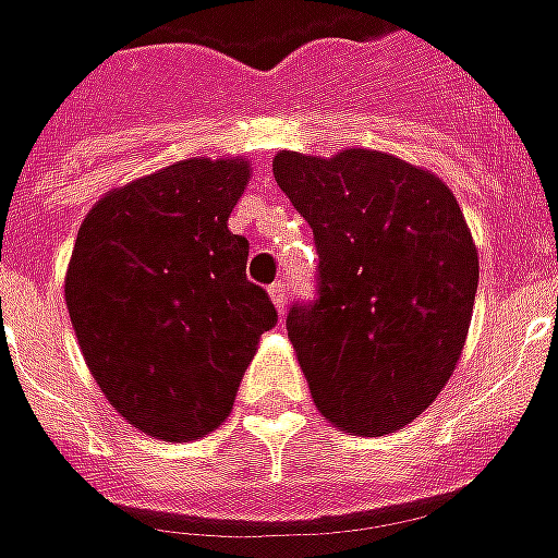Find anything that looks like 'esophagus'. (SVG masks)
<instances>
[{
	"label": "esophagus",
	"mask_w": 558,
	"mask_h": 558,
	"mask_svg": "<svg viewBox=\"0 0 558 558\" xmlns=\"http://www.w3.org/2000/svg\"><path fill=\"white\" fill-rule=\"evenodd\" d=\"M287 292H290V283H287V280H278V283L268 287V295H271V302H275V307H278L280 314H283V307H287Z\"/></svg>",
	"instance_id": "esophagus-1"
}]
</instances>
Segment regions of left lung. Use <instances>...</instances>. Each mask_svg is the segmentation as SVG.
<instances>
[{
    "label": "left lung",
    "mask_w": 558,
    "mask_h": 558,
    "mask_svg": "<svg viewBox=\"0 0 558 558\" xmlns=\"http://www.w3.org/2000/svg\"><path fill=\"white\" fill-rule=\"evenodd\" d=\"M271 170L319 254L316 295L287 314L314 403L347 433L400 430L466 343L478 254L463 211L436 175L371 148L280 151Z\"/></svg>",
    "instance_id": "left-lung-1"
}]
</instances>
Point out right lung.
<instances>
[{
  "mask_svg": "<svg viewBox=\"0 0 558 558\" xmlns=\"http://www.w3.org/2000/svg\"><path fill=\"white\" fill-rule=\"evenodd\" d=\"M247 160H179L107 194L77 232L65 302L98 386L167 442L215 430L278 311L227 220Z\"/></svg>",
  "mask_w": 558,
  "mask_h": 558,
  "instance_id": "obj_1",
  "label": "right lung"
}]
</instances>
